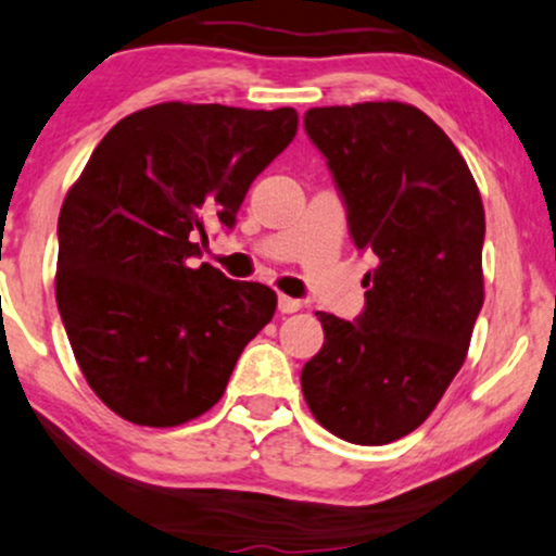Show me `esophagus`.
Listing matches in <instances>:
<instances>
[{
  "mask_svg": "<svg viewBox=\"0 0 556 556\" xmlns=\"http://www.w3.org/2000/svg\"><path fill=\"white\" fill-rule=\"evenodd\" d=\"M302 311V302L290 298V294H279V313L290 315V313H298Z\"/></svg>",
  "mask_w": 556,
  "mask_h": 556,
  "instance_id": "esophagus-1",
  "label": "esophagus"
}]
</instances>
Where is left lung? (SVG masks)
Returning a JSON list of instances; mask_svg holds the SVG:
<instances>
[{"instance_id": "1", "label": "left lung", "mask_w": 556, "mask_h": 556, "mask_svg": "<svg viewBox=\"0 0 556 556\" xmlns=\"http://www.w3.org/2000/svg\"><path fill=\"white\" fill-rule=\"evenodd\" d=\"M305 130L377 269L364 274L359 320L315 313L326 343L302 369V395L333 435L382 446L431 416L467 359L484 300L482 197L446 132L413 104L313 108Z\"/></svg>"}]
</instances>
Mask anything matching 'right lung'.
<instances>
[{"label": "right lung", "mask_w": 556, "mask_h": 556, "mask_svg": "<svg viewBox=\"0 0 556 556\" xmlns=\"http://www.w3.org/2000/svg\"><path fill=\"white\" fill-rule=\"evenodd\" d=\"M298 112L161 102L100 140L59 215L55 302L81 375L112 413L172 428L207 413L277 292L200 256L251 181L292 143Z\"/></svg>", "instance_id": "1"}]
</instances>
